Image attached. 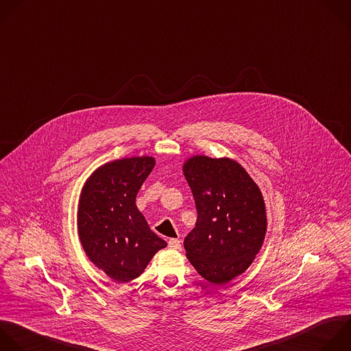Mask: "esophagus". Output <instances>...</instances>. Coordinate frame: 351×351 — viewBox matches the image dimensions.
Segmentation results:
<instances>
[{"label":"esophagus","mask_w":351,"mask_h":351,"mask_svg":"<svg viewBox=\"0 0 351 351\" xmlns=\"http://www.w3.org/2000/svg\"><path fill=\"white\" fill-rule=\"evenodd\" d=\"M168 247H169L171 250H173V251H180V248H182L180 241H179L178 239H171V240L168 241Z\"/></svg>","instance_id":"obj_1"}]
</instances>
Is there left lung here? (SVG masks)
I'll return each mask as SVG.
<instances>
[{"mask_svg":"<svg viewBox=\"0 0 351 351\" xmlns=\"http://www.w3.org/2000/svg\"><path fill=\"white\" fill-rule=\"evenodd\" d=\"M195 206V227L184 239L189 262L216 285L243 274L259 254L267 230L259 186L234 160L193 156L183 164Z\"/></svg>","mask_w":351,"mask_h":351,"instance_id":"obj_1","label":"left lung"}]
</instances>
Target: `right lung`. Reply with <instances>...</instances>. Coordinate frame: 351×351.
Returning a JSON list of instances; mask_svg holds the SVG:
<instances>
[{
  "instance_id": "add662e5",
  "label": "right lung",
  "mask_w": 351,
  "mask_h": 351,
  "mask_svg": "<svg viewBox=\"0 0 351 351\" xmlns=\"http://www.w3.org/2000/svg\"><path fill=\"white\" fill-rule=\"evenodd\" d=\"M156 165L149 156L106 162L86 179L77 212L81 245L115 282L138 278L167 243L136 206V194Z\"/></svg>"
}]
</instances>
